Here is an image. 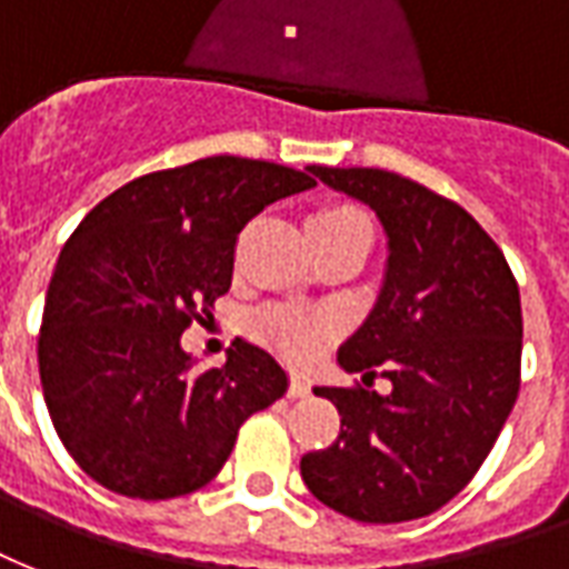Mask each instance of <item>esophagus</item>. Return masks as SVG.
<instances>
[{
  "instance_id": "esophagus-1",
  "label": "esophagus",
  "mask_w": 569,
  "mask_h": 569,
  "mask_svg": "<svg viewBox=\"0 0 569 569\" xmlns=\"http://www.w3.org/2000/svg\"><path fill=\"white\" fill-rule=\"evenodd\" d=\"M306 393H309V381L300 379V376H293L288 385V397H293V400H297V397H306Z\"/></svg>"
}]
</instances>
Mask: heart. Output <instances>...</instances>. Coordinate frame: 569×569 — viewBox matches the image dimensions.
I'll list each match as a JSON object with an SVG mask.
<instances>
[{
  "label": "heart",
  "instance_id": "heart-1",
  "mask_svg": "<svg viewBox=\"0 0 569 569\" xmlns=\"http://www.w3.org/2000/svg\"><path fill=\"white\" fill-rule=\"evenodd\" d=\"M360 230H370V221L358 206H348V202H327L321 209H315L306 221L309 242H333V239H346ZM251 330L260 342L276 348L290 363H309L330 336V325L321 318H306V315L293 312V309H279V306L257 312Z\"/></svg>",
  "mask_w": 569,
  "mask_h": 569
}]
</instances>
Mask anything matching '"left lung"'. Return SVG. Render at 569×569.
Returning a JSON list of instances; mask_svg holds the SVG:
<instances>
[{
    "label": "left lung",
    "instance_id": "8db88e82",
    "mask_svg": "<svg viewBox=\"0 0 569 569\" xmlns=\"http://www.w3.org/2000/svg\"><path fill=\"white\" fill-rule=\"evenodd\" d=\"M309 172L379 214L388 267L370 318L336 358L368 388H315L342 425L330 449L302 455V482L355 521L425 518L467 488L516 406V276L472 214L412 178L360 166ZM376 371L392 381L388 395L369 391Z\"/></svg>",
    "mask_w": 569,
    "mask_h": 569
}]
</instances>
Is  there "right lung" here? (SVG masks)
I'll use <instances>...</instances> for the list:
<instances>
[{"mask_svg":"<svg viewBox=\"0 0 569 569\" xmlns=\"http://www.w3.org/2000/svg\"><path fill=\"white\" fill-rule=\"evenodd\" d=\"M315 188L290 166L206 157L151 172L87 211L53 267L39 330L44 403L74 463L114 495L169 500L209 485L236 433L288 391L236 339L202 370L181 333L233 281L236 239L269 202Z\"/></svg>","mask_w":569,"mask_h":569,"instance_id":"1","label":"right lung"}]
</instances>
